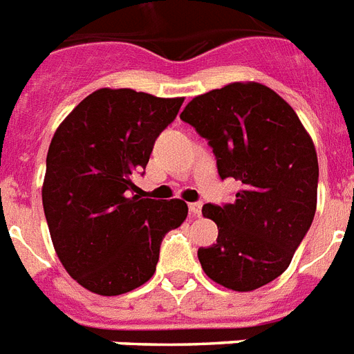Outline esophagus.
I'll use <instances>...</instances> for the list:
<instances>
[{"instance_id":"obj_1","label":"esophagus","mask_w":354,"mask_h":354,"mask_svg":"<svg viewBox=\"0 0 354 354\" xmlns=\"http://www.w3.org/2000/svg\"><path fill=\"white\" fill-rule=\"evenodd\" d=\"M190 214L194 217H199L201 216V210H203V203H190Z\"/></svg>"}]
</instances>
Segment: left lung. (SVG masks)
<instances>
[{"mask_svg":"<svg viewBox=\"0 0 354 354\" xmlns=\"http://www.w3.org/2000/svg\"><path fill=\"white\" fill-rule=\"evenodd\" d=\"M180 118L214 149L219 177L241 180L232 205H205L217 243L199 248L216 283L250 292L287 270L315 219L318 157L292 107L270 87L234 82L188 102Z\"/></svg>","mask_w":354,"mask_h":354,"instance_id":"obj_1","label":"left lung"}]
</instances>
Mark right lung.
<instances>
[{
  "label": "right lung",
  "mask_w": 354,
  "mask_h": 354,
  "mask_svg": "<svg viewBox=\"0 0 354 354\" xmlns=\"http://www.w3.org/2000/svg\"><path fill=\"white\" fill-rule=\"evenodd\" d=\"M185 98L98 89L58 126L41 201L62 265L84 289L118 296L148 281L162 237L188 216L185 201L140 199L133 177Z\"/></svg>",
  "instance_id": "add662e5"
}]
</instances>
